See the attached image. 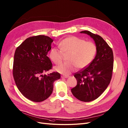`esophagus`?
Returning <instances> with one entry per match:
<instances>
[{"instance_id":"obj_1","label":"esophagus","mask_w":128,"mask_h":128,"mask_svg":"<svg viewBox=\"0 0 128 128\" xmlns=\"http://www.w3.org/2000/svg\"><path fill=\"white\" fill-rule=\"evenodd\" d=\"M70 76L69 75H65V76H62V78H68Z\"/></svg>"}]
</instances>
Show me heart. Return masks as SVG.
Wrapping results in <instances>:
<instances>
[{
    "label": "heart",
    "instance_id": "obj_1",
    "mask_svg": "<svg viewBox=\"0 0 128 128\" xmlns=\"http://www.w3.org/2000/svg\"><path fill=\"white\" fill-rule=\"evenodd\" d=\"M58 47L60 50L55 48H51L49 56L55 64H58L62 62L63 54H68V62L55 68V70L64 75L70 74L76 68L83 69L87 67L95 58L97 51L95 43L74 36L61 41Z\"/></svg>",
    "mask_w": 128,
    "mask_h": 128
}]
</instances>
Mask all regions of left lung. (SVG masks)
Returning a JSON list of instances; mask_svg holds the SVG:
<instances>
[{"instance_id":"obj_1","label":"left lung","mask_w":128,"mask_h":128,"mask_svg":"<svg viewBox=\"0 0 128 128\" xmlns=\"http://www.w3.org/2000/svg\"><path fill=\"white\" fill-rule=\"evenodd\" d=\"M80 33L93 38L97 51L95 58L87 67L75 73L77 83L71 92L80 100L89 102L98 98L109 85L112 74L114 55L112 48L102 36L89 31Z\"/></svg>"}]
</instances>
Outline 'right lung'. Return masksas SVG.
<instances>
[{"label": "right lung", "mask_w": 128, "mask_h": 128, "mask_svg": "<svg viewBox=\"0 0 128 128\" xmlns=\"http://www.w3.org/2000/svg\"><path fill=\"white\" fill-rule=\"evenodd\" d=\"M53 41L48 36H33L27 38L16 50L14 78L20 92L32 102H41L49 97L53 82L60 78L58 72L42 74L52 68L47 54Z\"/></svg>", "instance_id": "1"}]
</instances>
